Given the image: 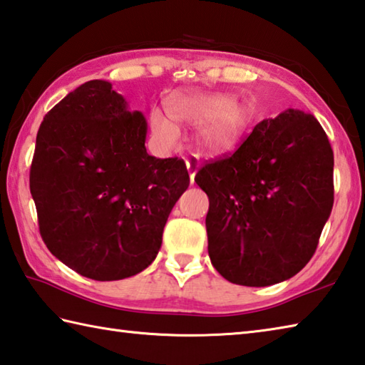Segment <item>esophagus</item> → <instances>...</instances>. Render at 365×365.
I'll return each mask as SVG.
<instances>
[{
	"mask_svg": "<svg viewBox=\"0 0 365 365\" xmlns=\"http://www.w3.org/2000/svg\"><path fill=\"white\" fill-rule=\"evenodd\" d=\"M197 168H200V161L195 160V158H190V160H187V169H188L191 183H195V175H196Z\"/></svg>",
	"mask_w": 365,
	"mask_h": 365,
	"instance_id": "34e87169",
	"label": "esophagus"
}]
</instances>
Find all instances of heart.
I'll use <instances>...</instances> for the list:
<instances>
[{"label":"heart","instance_id":"obj_1","mask_svg":"<svg viewBox=\"0 0 365 365\" xmlns=\"http://www.w3.org/2000/svg\"><path fill=\"white\" fill-rule=\"evenodd\" d=\"M170 116L176 123L193 128L204 123L200 140L204 148L212 151L228 148L237 140L242 130L241 111L228 96H210L201 92L177 94L170 101ZM173 122L160 110H153L150 115L151 142L163 153H170L180 143V129Z\"/></svg>","mask_w":365,"mask_h":365}]
</instances>
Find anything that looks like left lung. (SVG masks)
I'll return each instance as SVG.
<instances>
[{
	"instance_id": "8db88e82",
	"label": "left lung",
	"mask_w": 365,
	"mask_h": 365,
	"mask_svg": "<svg viewBox=\"0 0 365 365\" xmlns=\"http://www.w3.org/2000/svg\"><path fill=\"white\" fill-rule=\"evenodd\" d=\"M207 250L225 279L264 287L295 276L316 252L334 205V151L313 115L263 119L235 153L205 163Z\"/></svg>"
}]
</instances>
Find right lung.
<instances>
[{
    "instance_id": "obj_1",
    "label": "right lung",
    "mask_w": 365,
    "mask_h": 365,
    "mask_svg": "<svg viewBox=\"0 0 365 365\" xmlns=\"http://www.w3.org/2000/svg\"><path fill=\"white\" fill-rule=\"evenodd\" d=\"M147 119L102 79L79 86L39 125L30 191L46 247L81 276L118 281L151 264L190 185L183 160L150 156Z\"/></svg>"
}]
</instances>
